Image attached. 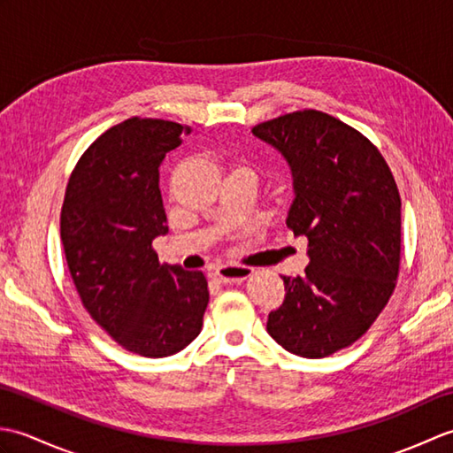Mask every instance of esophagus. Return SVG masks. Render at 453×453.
I'll list each match as a JSON object with an SVG mask.
<instances>
[{
  "instance_id": "1",
  "label": "esophagus",
  "mask_w": 453,
  "mask_h": 453,
  "mask_svg": "<svg viewBox=\"0 0 453 453\" xmlns=\"http://www.w3.org/2000/svg\"><path fill=\"white\" fill-rule=\"evenodd\" d=\"M253 274V268L243 266V265H221L214 271V276L219 282L224 284H234V282H243L249 276Z\"/></svg>"
}]
</instances>
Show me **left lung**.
I'll use <instances>...</instances> for the list:
<instances>
[{"mask_svg":"<svg viewBox=\"0 0 453 453\" xmlns=\"http://www.w3.org/2000/svg\"><path fill=\"white\" fill-rule=\"evenodd\" d=\"M292 169L286 224L305 235L303 276H282L286 296L266 331L288 352L325 358L370 329L395 290L401 196L373 143L331 114L305 109L257 124Z\"/></svg>","mask_w":453,"mask_h":453,"instance_id":"1","label":"left lung"}]
</instances>
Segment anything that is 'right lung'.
<instances>
[{
    "instance_id": "add662e5",
    "label": "right lung",
    "mask_w": 453,
    "mask_h": 453,
    "mask_svg": "<svg viewBox=\"0 0 453 453\" xmlns=\"http://www.w3.org/2000/svg\"><path fill=\"white\" fill-rule=\"evenodd\" d=\"M190 132L140 117L109 128L80 157L62 204L64 253L83 307L114 342L146 358L195 341L210 300L204 274L159 263L151 247L169 232L159 167Z\"/></svg>"
}]
</instances>
